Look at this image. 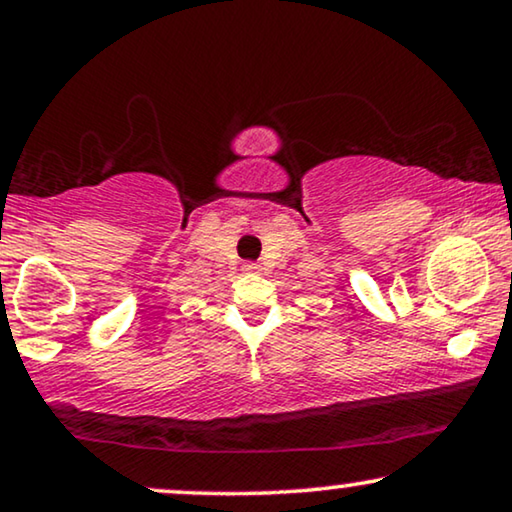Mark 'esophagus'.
I'll return each mask as SVG.
<instances>
[{"mask_svg":"<svg viewBox=\"0 0 512 512\" xmlns=\"http://www.w3.org/2000/svg\"><path fill=\"white\" fill-rule=\"evenodd\" d=\"M244 270H247V272L258 270V265H256V263H244Z\"/></svg>","mask_w":512,"mask_h":512,"instance_id":"obj_1","label":"esophagus"}]
</instances>
